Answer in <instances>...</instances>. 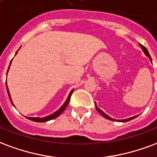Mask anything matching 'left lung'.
Instances as JSON below:
<instances>
[{"label":"left lung","mask_w":157,"mask_h":157,"mask_svg":"<svg viewBox=\"0 0 157 157\" xmlns=\"http://www.w3.org/2000/svg\"><path fill=\"white\" fill-rule=\"evenodd\" d=\"M140 48H141V50L143 51V52L145 53V55L147 56H148V57L150 58V60H151V56H150L149 52H148V51H147V49L144 46H142V45H140ZM96 104V103H95ZM96 108L97 111H99L100 114H101V116H103L104 117H105L106 119H108V120H111V121H121V122H126V121H129L131 120H133L134 118H136V117H137L138 116H135V117H130V118H127V119H124V120H115V119H113V118H111V117H110L109 116H107V115L105 114V113H104L103 111L101 110V109H99V108L96 106Z\"/></svg>","instance_id":"left-lung-1"}]
</instances>
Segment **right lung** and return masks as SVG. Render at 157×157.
Instances as JSON below:
<instances>
[{"instance_id":"obj_1","label":"right lung","mask_w":157,"mask_h":157,"mask_svg":"<svg viewBox=\"0 0 157 157\" xmlns=\"http://www.w3.org/2000/svg\"><path fill=\"white\" fill-rule=\"evenodd\" d=\"M18 51H19V50H18ZM18 51H17V53H16V55L17 54ZM11 61H12V60H11ZM11 61H10V64H11ZM10 66H9V67H8L7 72H8V71H9V69H10ZM6 76H7V73H6ZM6 89H7V93H8V96H9V98H10V101H11L12 105H13V102H12V101H11V97H10V91H9V89H8V87H7V84H6ZM73 90H71V91L70 92L69 96H68V97H67V101H65V103H64L63 105H61V108H60L59 110H57L56 111H55L54 113H52V114L49 115V116H47V117H42V118H40V117H26V118H27V119H29V120L33 121H36V122H46V121H51V120H52V119H55V118H56L57 117H59V116H60V115H61V113L63 112L64 110L67 108V105H68V103H69V101H70V99H71V94H72Z\"/></svg>"}]
</instances>
